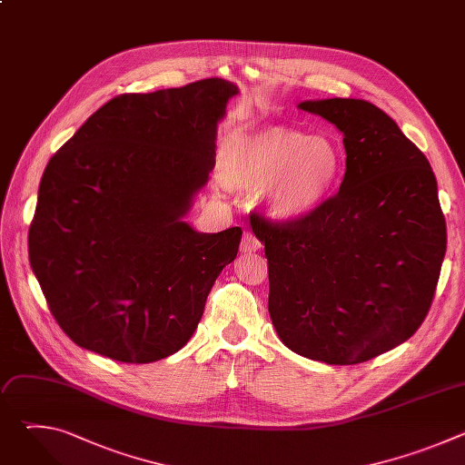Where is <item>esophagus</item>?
I'll return each instance as SVG.
<instances>
[{
    "mask_svg": "<svg viewBox=\"0 0 465 465\" xmlns=\"http://www.w3.org/2000/svg\"><path fill=\"white\" fill-rule=\"evenodd\" d=\"M259 248H261V241H259L250 230H246V232L242 233L241 250H242L244 253H250V252H255V250H259Z\"/></svg>",
    "mask_w": 465,
    "mask_h": 465,
    "instance_id": "34e87169",
    "label": "esophagus"
}]
</instances>
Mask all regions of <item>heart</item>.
Returning a JSON list of instances; mask_svg holds the SVG:
<instances>
[{
    "label": "heart",
    "mask_w": 465,
    "mask_h": 465,
    "mask_svg": "<svg viewBox=\"0 0 465 465\" xmlns=\"http://www.w3.org/2000/svg\"><path fill=\"white\" fill-rule=\"evenodd\" d=\"M342 171L339 145L325 136L283 126L241 134L221 158L228 187H267V206L282 221H298L316 212L335 189Z\"/></svg>",
    "instance_id": "1"
}]
</instances>
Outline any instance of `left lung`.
Instances as JSON below:
<instances>
[{
    "mask_svg": "<svg viewBox=\"0 0 465 465\" xmlns=\"http://www.w3.org/2000/svg\"><path fill=\"white\" fill-rule=\"evenodd\" d=\"M344 134L337 194L298 221L250 215L269 261V312L282 342L327 364H359L423 323L447 248L425 154L362 99L305 101Z\"/></svg>",
    "mask_w": 465,
    "mask_h": 465,
    "instance_id": "obj_1",
    "label": "left lung"
}]
</instances>
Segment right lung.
I'll return each instance as SVG.
<instances>
[{
    "label": "right lung",
    "mask_w": 465,
    "mask_h": 465,
    "mask_svg": "<svg viewBox=\"0 0 465 465\" xmlns=\"http://www.w3.org/2000/svg\"><path fill=\"white\" fill-rule=\"evenodd\" d=\"M235 94L217 77L121 94L49 160L29 261L77 346L147 364L194 333L242 230L198 233L182 217L215 165L217 123Z\"/></svg>",
    "instance_id": "add662e5"
}]
</instances>
